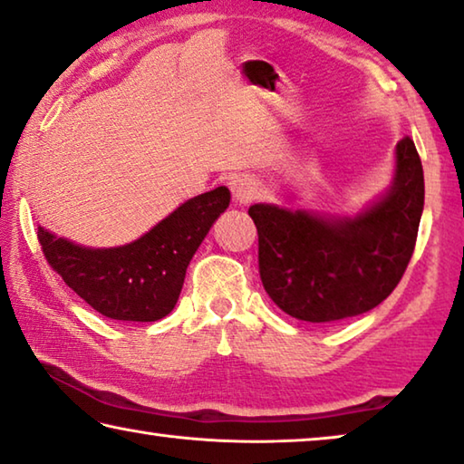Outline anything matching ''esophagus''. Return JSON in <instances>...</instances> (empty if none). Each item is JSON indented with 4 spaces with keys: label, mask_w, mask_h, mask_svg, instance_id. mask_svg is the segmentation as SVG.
Listing matches in <instances>:
<instances>
[{
    "label": "esophagus",
    "mask_w": 464,
    "mask_h": 464,
    "mask_svg": "<svg viewBox=\"0 0 464 464\" xmlns=\"http://www.w3.org/2000/svg\"><path fill=\"white\" fill-rule=\"evenodd\" d=\"M229 188L233 192L235 202L239 204H247L260 196V183L254 178H249V175H235V178L229 181Z\"/></svg>",
    "instance_id": "obj_1"
}]
</instances>
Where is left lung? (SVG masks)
Returning a JSON list of instances; mask_svg holds the SVG:
<instances>
[{
  "label": "left lung",
  "instance_id": "8db88e82",
  "mask_svg": "<svg viewBox=\"0 0 464 464\" xmlns=\"http://www.w3.org/2000/svg\"><path fill=\"white\" fill-rule=\"evenodd\" d=\"M423 167L413 140L396 144L384 198L355 218L330 220L272 204L249 206L268 297L293 318L328 324L380 305L413 256L423 212Z\"/></svg>",
  "mask_w": 464,
  "mask_h": 464
}]
</instances>
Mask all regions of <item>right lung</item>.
<instances>
[{
    "instance_id": "add662e5",
    "label": "right lung",
    "mask_w": 464,
    "mask_h": 464,
    "mask_svg": "<svg viewBox=\"0 0 464 464\" xmlns=\"http://www.w3.org/2000/svg\"><path fill=\"white\" fill-rule=\"evenodd\" d=\"M229 200L227 188L210 189L121 247H82L43 227L36 235L49 266L92 310L120 322H157L178 304L188 264Z\"/></svg>"
}]
</instances>
